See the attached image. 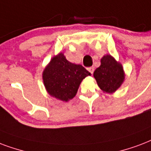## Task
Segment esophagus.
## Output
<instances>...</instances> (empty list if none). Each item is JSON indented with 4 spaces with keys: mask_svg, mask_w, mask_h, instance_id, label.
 <instances>
[{
    "mask_svg": "<svg viewBox=\"0 0 151 151\" xmlns=\"http://www.w3.org/2000/svg\"><path fill=\"white\" fill-rule=\"evenodd\" d=\"M88 70L91 73H93L94 72V67L93 66H91V67H88Z\"/></svg>",
    "mask_w": 151,
    "mask_h": 151,
    "instance_id": "obj_1",
    "label": "esophagus"
}]
</instances>
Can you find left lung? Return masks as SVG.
Instances as JSON below:
<instances>
[{
	"label": "left lung",
	"mask_w": 151,
	"mask_h": 151,
	"mask_svg": "<svg viewBox=\"0 0 151 151\" xmlns=\"http://www.w3.org/2000/svg\"><path fill=\"white\" fill-rule=\"evenodd\" d=\"M101 62V65L94 71V78L101 89L104 92L112 93L119 88L124 81L123 67L111 55L104 56Z\"/></svg>",
	"instance_id": "8db88e82"
}]
</instances>
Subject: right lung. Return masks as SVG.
<instances>
[{
    "instance_id": "1",
    "label": "right lung",
    "mask_w": 151,
    "mask_h": 151,
    "mask_svg": "<svg viewBox=\"0 0 151 151\" xmlns=\"http://www.w3.org/2000/svg\"><path fill=\"white\" fill-rule=\"evenodd\" d=\"M90 74L82 65L71 63L60 53L45 68L42 79L48 93L68 101L75 96L81 81Z\"/></svg>"
}]
</instances>
